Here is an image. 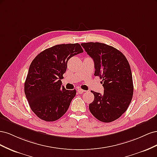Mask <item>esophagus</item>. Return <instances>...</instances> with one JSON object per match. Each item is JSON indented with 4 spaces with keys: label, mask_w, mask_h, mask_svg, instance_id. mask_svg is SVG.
Masks as SVG:
<instances>
[{
    "label": "esophagus",
    "mask_w": 157,
    "mask_h": 157,
    "mask_svg": "<svg viewBox=\"0 0 157 157\" xmlns=\"http://www.w3.org/2000/svg\"><path fill=\"white\" fill-rule=\"evenodd\" d=\"M77 92H78L79 94H82V93H84L85 91H84V90H82V89L78 88V89H77Z\"/></svg>",
    "instance_id": "1"
}]
</instances>
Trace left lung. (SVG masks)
<instances>
[{"mask_svg": "<svg viewBox=\"0 0 157 157\" xmlns=\"http://www.w3.org/2000/svg\"><path fill=\"white\" fill-rule=\"evenodd\" d=\"M94 61V75L102 79L103 94L91 91L94 99L90 111L98 120L111 122L118 119L129 106L134 93L129 63L121 52L100 42L82 43Z\"/></svg>", "mask_w": 157, "mask_h": 157, "instance_id": "left-lung-1", "label": "left lung"}]
</instances>
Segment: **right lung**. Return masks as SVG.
Instances as JSON below:
<instances>
[{
	"label": "right lung",
	"instance_id": "obj_1",
	"mask_svg": "<svg viewBox=\"0 0 157 157\" xmlns=\"http://www.w3.org/2000/svg\"><path fill=\"white\" fill-rule=\"evenodd\" d=\"M83 52L78 43L58 44L41 52L33 60L24 84L31 110L42 120H58L67 112L76 90L61 86L69 59Z\"/></svg>",
	"mask_w": 157,
	"mask_h": 157
}]
</instances>
